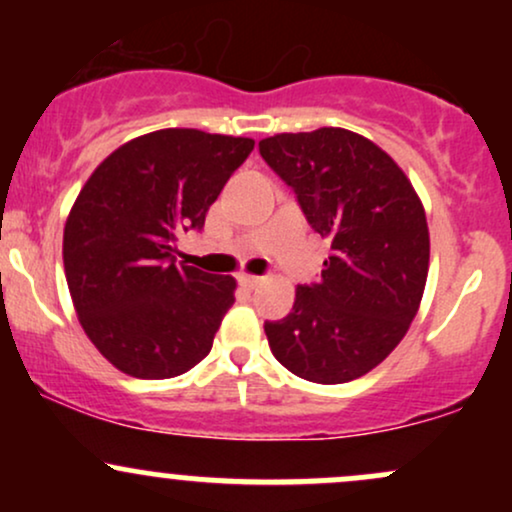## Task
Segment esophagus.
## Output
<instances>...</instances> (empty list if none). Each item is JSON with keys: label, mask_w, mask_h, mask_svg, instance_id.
<instances>
[{"label": "esophagus", "mask_w": 512, "mask_h": 512, "mask_svg": "<svg viewBox=\"0 0 512 512\" xmlns=\"http://www.w3.org/2000/svg\"><path fill=\"white\" fill-rule=\"evenodd\" d=\"M240 284L245 286V289H257V286L262 284V276H255V274H240Z\"/></svg>", "instance_id": "1"}]
</instances>
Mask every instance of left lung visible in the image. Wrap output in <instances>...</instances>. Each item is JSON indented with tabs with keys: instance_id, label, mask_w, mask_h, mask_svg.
<instances>
[{
	"instance_id": "obj_1",
	"label": "left lung",
	"mask_w": 512,
	"mask_h": 512,
	"mask_svg": "<svg viewBox=\"0 0 512 512\" xmlns=\"http://www.w3.org/2000/svg\"><path fill=\"white\" fill-rule=\"evenodd\" d=\"M260 154L332 243L320 281L298 286L289 317L264 325L269 349L310 383L361 378L395 351L424 298L431 238L421 197L395 158L344 127L274 134Z\"/></svg>"
}]
</instances>
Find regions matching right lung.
Segmentation results:
<instances>
[{"instance_id":"right-lung-1","label":"right lung","mask_w":512,"mask_h":512,"mask_svg":"<svg viewBox=\"0 0 512 512\" xmlns=\"http://www.w3.org/2000/svg\"><path fill=\"white\" fill-rule=\"evenodd\" d=\"M252 146L156 129L117 146L81 187L64 223V274L86 337L122 373L175 378L211 351L238 284L175 264L178 236L204 226Z\"/></svg>"}]
</instances>
